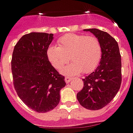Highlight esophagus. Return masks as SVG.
<instances>
[{
    "mask_svg": "<svg viewBox=\"0 0 133 133\" xmlns=\"http://www.w3.org/2000/svg\"><path fill=\"white\" fill-rule=\"evenodd\" d=\"M72 81V78L69 77V76H66V78H65V81H66V83H69L70 81Z\"/></svg>",
    "mask_w": 133,
    "mask_h": 133,
    "instance_id": "34e87169",
    "label": "esophagus"
}]
</instances>
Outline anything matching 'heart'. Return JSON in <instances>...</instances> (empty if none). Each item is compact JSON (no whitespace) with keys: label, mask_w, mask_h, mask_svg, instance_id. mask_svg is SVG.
<instances>
[{"label":"heart","mask_w":133,"mask_h":133,"mask_svg":"<svg viewBox=\"0 0 133 133\" xmlns=\"http://www.w3.org/2000/svg\"><path fill=\"white\" fill-rule=\"evenodd\" d=\"M58 46H48L47 58L58 70L70 61L72 64L62 70L66 75L89 73L98 66L102 58V45L95 36L67 34L58 39Z\"/></svg>","instance_id":"heart-1"}]
</instances>
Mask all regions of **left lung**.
<instances>
[{
    "instance_id": "8db88e82",
    "label": "left lung",
    "mask_w": 133,
    "mask_h": 133,
    "mask_svg": "<svg viewBox=\"0 0 133 133\" xmlns=\"http://www.w3.org/2000/svg\"><path fill=\"white\" fill-rule=\"evenodd\" d=\"M99 39L103 54L100 64L83 79V89L77 94L80 104L87 110H98L114 98L121 84V58L118 42L110 35L98 29H88Z\"/></svg>"
}]
</instances>
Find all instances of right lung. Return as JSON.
I'll return each instance as SVG.
<instances>
[{"mask_svg": "<svg viewBox=\"0 0 133 133\" xmlns=\"http://www.w3.org/2000/svg\"><path fill=\"white\" fill-rule=\"evenodd\" d=\"M53 34L31 32L15 44L11 61L13 85L18 97L30 109L46 112L60 101V90L65 87L59 74L47 58L46 49Z\"/></svg>", "mask_w": 133, "mask_h": 133, "instance_id": "right-lung-1", "label": "right lung"}]
</instances>
